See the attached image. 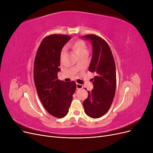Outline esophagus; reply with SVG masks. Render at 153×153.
<instances>
[{
  "instance_id": "esophagus-1",
  "label": "esophagus",
  "mask_w": 153,
  "mask_h": 153,
  "mask_svg": "<svg viewBox=\"0 0 153 153\" xmlns=\"http://www.w3.org/2000/svg\"><path fill=\"white\" fill-rule=\"evenodd\" d=\"M83 88V85L79 84H76V89H80Z\"/></svg>"
}]
</instances>
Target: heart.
<instances>
[{
  "label": "heart",
  "instance_id": "obj_1",
  "mask_svg": "<svg viewBox=\"0 0 153 153\" xmlns=\"http://www.w3.org/2000/svg\"><path fill=\"white\" fill-rule=\"evenodd\" d=\"M70 47L73 50V52H75L78 56H79V55L83 53H87V45L83 40L76 39L75 41H73V42L70 45ZM65 52H66L65 48H63L61 53V58L64 56V55H65Z\"/></svg>",
  "mask_w": 153,
  "mask_h": 153
}]
</instances>
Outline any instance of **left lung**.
I'll return each mask as SVG.
<instances>
[{"label":"left lung","instance_id":"obj_1","mask_svg":"<svg viewBox=\"0 0 153 153\" xmlns=\"http://www.w3.org/2000/svg\"><path fill=\"white\" fill-rule=\"evenodd\" d=\"M82 37L92 42V56L89 71L96 74L92 79L94 89L88 91L83 105L88 116L97 119L108 112L114 100L116 89L115 64L112 51L103 38L95 34Z\"/></svg>","mask_w":153,"mask_h":153}]
</instances>
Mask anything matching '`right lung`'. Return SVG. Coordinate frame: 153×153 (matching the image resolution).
<instances>
[{
	"label": "right lung",
	"mask_w": 153,
	"mask_h": 153,
	"mask_svg": "<svg viewBox=\"0 0 153 153\" xmlns=\"http://www.w3.org/2000/svg\"><path fill=\"white\" fill-rule=\"evenodd\" d=\"M71 37L52 34L43 39L36 52L34 80L39 98L45 108L53 116L63 118L69 112L76 84L58 79L62 47Z\"/></svg>",
	"instance_id": "right-lung-1"
}]
</instances>
